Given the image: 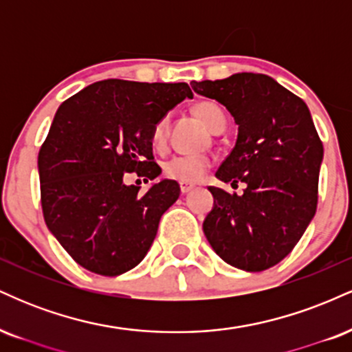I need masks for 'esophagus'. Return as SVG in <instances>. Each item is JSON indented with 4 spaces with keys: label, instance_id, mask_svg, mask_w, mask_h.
Segmentation results:
<instances>
[{
    "label": "esophagus",
    "instance_id": "34e87169",
    "mask_svg": "<svg viewBox=\"0 0 352 352\" xmlns=\"http://www.w3.org/2000/svg\"><path fill=\"white\" fill-rule=\"evenodd\" d=\"M192 188H193L192 184H187V182H180V192L182 193H188Z\"/></svg>",
    "mask_w": 352,
    "mask_h": 352
}]
</instances>
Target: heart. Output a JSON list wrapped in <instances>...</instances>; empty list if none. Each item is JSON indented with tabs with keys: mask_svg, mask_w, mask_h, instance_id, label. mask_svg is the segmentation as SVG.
<instances>
[{
	"mask_svg": "<svg viewBox=\"0 0 352 352\" xmlns=\"http://www.w3.org/2000/svg\"><path fill=\"white\" fill-rule=\"evenodd\" d=\"M195 114L210 131L218 132L227 125L223 109L212 100H204L195 106ZM167 117L159 119L152 129V142L153 145H162L167 134ZM212 167V159L201 153H187V155H175L164 164V172L168 179L187 182V184H197L207 175Z\"/></svg>",
	"mask_w": 352,
	"mask_h": 352,
	"instance_id": "1",
	"label": "heart"
}]
</instances>
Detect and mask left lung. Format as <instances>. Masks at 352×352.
I'll list each match as a JSON object with an SVG mask.
<instances>
[{
  "mask_svg": "<svg viewBox=\"0 0 352 352\" xmlns=\"http://www.w3.org/2000/svg\"><path fill=\"white\" fill-rule=\"evenodd\" d=\"M192 87L235 119V147L215 177L245 184L243 195L208 187L213 208L204 233L225 263L263 272L292 252L316 213L322 144L309 109L265 74L238 72L220 80H193Z\"/></svg>",
  "mask_w": 352,
  "mask_h": 352,
  "instance_id": "obj_1",
  "label": "left lung"
}]
</instances>
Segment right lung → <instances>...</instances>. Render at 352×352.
I'll return each instance as SVG.
<instances>
[{"mask_svg":"<svg viewBox=\"0 0 352 352\" xmlns=\"http://www.w3.org/2000/svg\"><path fill=\"white\" fill-rule=\"evenodd\" d=\"M185 98H193L185 82L107 79L59 106L38 157L41 205L50 232L82 268L119 276L151 250L180 187L162 179L139 195L124 177L162 173L152 129Z\"/></svg>","mask_w":352,"mask_h":352,"instance_id":"add662e5","label":"right lung"}]
</instances>
